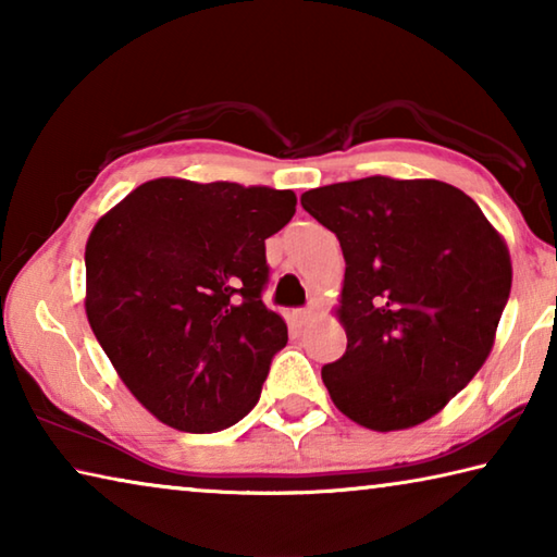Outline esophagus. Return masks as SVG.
Returning a JSON list of instances; mask_svg holds the SVG:
<instances>
[{"mask_svg":"<svg viewBox=\"0 0 557 557\" xmlns=\"http://www.w3.org/2000/svg\"><path fill=\"white\" fill-rule=\"evenodd\" d=\"M314 317V309L312 307H301V309H292V322H295L297 326L307 324L309 319Z\"/></svg>","mask_w":557,"mask_h":557,"instance_id":"esophagus-1","label":"esophagus"}]
</instances>
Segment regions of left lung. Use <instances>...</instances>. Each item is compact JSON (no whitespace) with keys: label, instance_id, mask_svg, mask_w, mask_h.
Listing matches in <instances>:
<instances>
[{"label":"left lung","instance_id":"obj_1","mask_svg":"<svg viewBox=\"0 0 557 557\" xmlns=\"http://www.w3.org/2000/svg\"><path fill=\"white\" fill-rule=\"evenodd\" d=\"M336 233L346 354L322 369L338 410L375 432L437 414L492 354L511 256L482 209L435 178L366 176L301 194Z\"/></svg>","mask_w":557,"mask_h":557}]
</instances>
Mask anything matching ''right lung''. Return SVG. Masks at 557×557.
Wrapping results in <instances>:
<instances>
[{
	"instance_id": "1",
	"label": "right lung",
	"mask_w": 557,
	"mask_h": 557,
	"mask_svg": "<svg viewBox=\"0 0 557 557\" xmlns=\"http://www.w3.org/2000/svg\"><path fill=\"white\" fill-rule=\"evenodd\" d=\"M295 191L154 178L86 245V314L122 383L164 425L219 432L260 398L287 324L262 305L265 240Z\"/></svg>"
}]
</instances>
